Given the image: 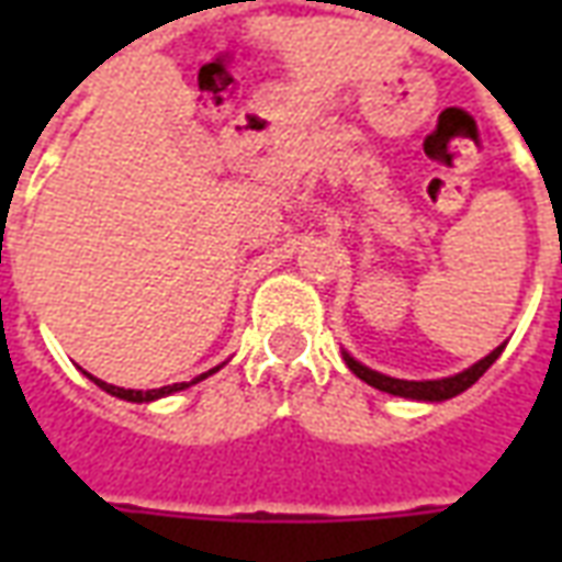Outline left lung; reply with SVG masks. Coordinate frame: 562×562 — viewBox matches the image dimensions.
Listing matches in <instances>:
<instances>
[{"label":"left lung","mask_w":562,"mask_h":562,"mask_svg":"<svg viewBox=\"0 0 562 562\" xmlns=\"http://www.w3.org/2000/svg\"><path fill=\"white\" fill-rule=\"evenodd\" d=\"M499 352H503V346H496L494 352L487 355V358H482L479 364H472L470 370H463V373H458V376L430 379V382H406V379L382 376V373H376V370L358 364L352 355H342V358H346V364H349V370H352L355 376L364 379L367 385H373V389L389 391V394H397V397H413V401H448V397H454V394H460V391H467L470 385H475V382L484 376V370L499 358Z\"/></svg>","instance_id":"8db88e82"}]
</instances>
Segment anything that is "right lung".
Listing matches in <instances>:
<instances>
[{"label":"right lung","instance_id":"1","mask_svg":"<svg viewBox=\"0 0 562 562\" xmlns=\"http://www.w3.org/2000/svg\"><path fill=\"white\" fill-rule=\"evenodd\" d=\"M210 373H216V370H210ZM210 373H204V376L192 379V382H201V379H207ZM90 376V373H87ZM95 385L102 391H108V394H114V397H123V401H132V403H147V401H159V397H165V394H173V391H183L189 389L192 382H177V385H165V389H153V391H132V389H116V385H108V382H102V379L90 376Z\"/></svg>","mask_w":562,"mask_h":562}]
</instances>
